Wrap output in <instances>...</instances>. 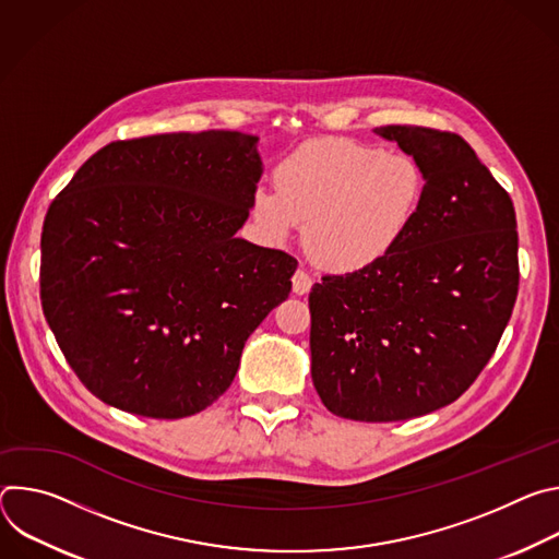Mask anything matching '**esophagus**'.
<instances>
[{
  "label": "esophagus",
  "mask_w": 559,
  "mask_h": 559,
  "mask_svg": "<svg viewBox=\"0 0 559 559\" xmlns=\"http://www.w3.org/2000/svg\"><path fill=\"white\" fill-rule=\"evenodd\" d=\"M311 276L305 272V270H296V274L292 276V289H294V294H298V296H302V294H307L309 289H311Z\"/></svg>",
  "instance_id": "34e87169"
}]
</instances>
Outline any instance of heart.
<instances>
[{
  "label": "heart",
  "mask_w": 559,
  "mask_h": 559,
  "mask_svg": "<svg viewBox=\"0 0 559 559\" xmlns=\"http://www.w3.org/2000/svg\"><path fill=\"white\" fill-rule=\"evenodd\" d=\"M274 179L276 188L259 186L252 194L254 221L274 238L307 223V252L334 272L365 270L389 257L425 199V175L412 156L347 139L298 147Z\"/></svg>",
  "instance_id": "heart-1"
}]
</instances>
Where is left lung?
Instances as JSON below:
<instances>
[{
  "instance_id": "left-lung-1",
  "label": "left lung",
  "mask_w": 559,
  "mask_h": 559,
  "mask_svg": "<svg viewBox=\"0 0 559 559\" xmlns=\"http://www.w3.org/2000/svg\"><path fill=\"white\" fill-rule=\"evenodd\" d=\"M373 132L414 156L425 199L389 257L313 283L311 380L332 414L395 423L457 401L493 356L518 296V223L462 136Z\"/></svg>"
}]
</instances>
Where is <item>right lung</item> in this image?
Masks as SVG:
<instances>
[{
  "label": "right lung",
  "instance_id": "obj_1",
  "mask_svg": "<svg viewBox=\"0 0 559 559\" xmlns=\"http://www.w3.org/2000/svg\"><path fill=\"white\" fill-rule=\"evenodd\" d=\"M261 175L259 136L154 134L108 143L50 203L41 307L99 401L177 420L231 384L298 265L236 236Z\"/></svg>",
  "mask_w": 559,
  "mask_h": 559
}]
</instances>
